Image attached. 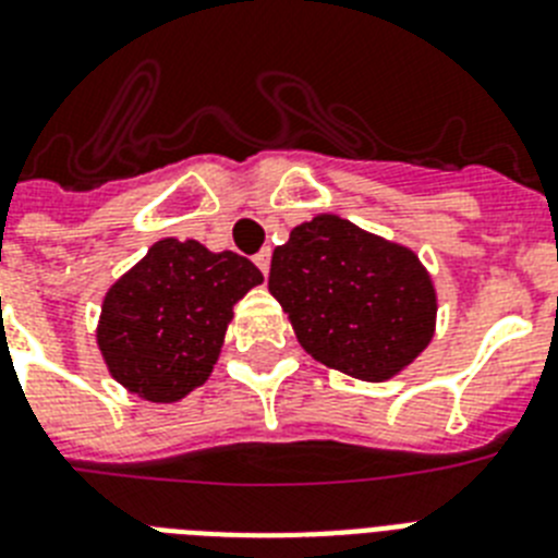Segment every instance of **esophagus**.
Listing matches in <instances>:
<instances>
[{"label": "esophagus", "mask_w": 558, "mask_h": 558, "mask_svg": "<svg viewBox=\"0 0 558 558\" xmlns=\"http://www.w3.org/2000/svg\"><path fill=\"white\" fill-rule=\"evenodd\" d=\"M252 260H255V266L260 271H264V278H266V275H269V264H271V250H269V246H264V250L257 252V255L252 257Z\"/></svg>", "instance_id": "esophagus-1"}]
</instances>
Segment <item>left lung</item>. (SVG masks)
I'll use <instances>...</instances> for the list:
<instances>
[{"label": "left lung", "mask_w": 558, "mask_h": 558, "mask_svg": "<svg viewBox=\"0 0 558 558\" xmlns=\"http://www.w3.org/2000/svg\"><path fill=\"white\" fill-rule=\"evenodd\" d=\"M269 292L303 349L366 383L388 380L430 343L437 294L405 246L317 215L275 250Z\"/></svg>", "instance_id": "left-lung-1"}]
</instances>
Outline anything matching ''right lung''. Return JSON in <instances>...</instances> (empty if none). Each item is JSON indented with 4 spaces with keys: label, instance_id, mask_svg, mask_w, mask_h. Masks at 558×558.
Returning <instances> with one entry per match:
<instances>
[{
    "label": "right lung",
    "instance_id": "1",
    "mask_svg": "<svg viewBox=\"0 0 558 558\" xmlns=\"http://www.w3.org/2000/svg\"><path fill=\"white\" fill-rule=\"evenodd\" d=\"M264 280L250 257L163 238L112 283L98 349L121 386L149 402L198 388L221 351L232 306Z\"/></svg>",
    "mask_w": 558,
    "mask_h": 558
}]
</instances>
